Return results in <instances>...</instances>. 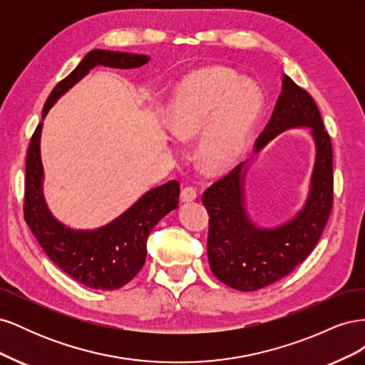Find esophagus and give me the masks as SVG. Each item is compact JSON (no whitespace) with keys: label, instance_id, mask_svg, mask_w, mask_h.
<instances>
[{"label":"esophagus","instance_id":"34e87169","mask_svg":"<svg viewBox=\"0 0 365 365\" xmlns=\"http://www.w3.org/2000/svg\"><path fill=\"white\" fill-rule=\"evenodd\" d=\"M197 197V193H196V189L192 185H187L184 187V189L181 190V201L182 202H190V201H195Z\"/></svg>","mask_w":365,"mask_h":365}]
</instances>
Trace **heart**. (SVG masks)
Returning a JSON list of instances; mask_svg holds the SVG:
<instances>
[{
    "instance_id": "obj_1",
    "label": "heart",
    "mask_w": 365,
    "mask_h": 365,
    "mask_svg": "<svg viewBox=\"0 0 365 365\" xmlns=\"http://www.w3.org/2000/svg\"><path fill=\"white\" fill-rule=\"evenodd\" d=\"M263 108V94L252 81L228 68H202L176 88L168 111L172 134L197 138L196 160L208 175L224 173L247 149Z\"/></svg>"
}]
</instances>
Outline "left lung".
Instances as JSON below:
<instances>
[{
  "label": "left lung",
  "instance_id": "8db88e82",
  "mask_svg": "<svg viewBox=\"0 0 365 365\" xmlns=\"http://www.w3.org/2000/svg\"><path fill=\"white\" fill-rule=\"evenodd\" d=\"M307 128L315 143V163L303 208L284 224L262 228L245 208V176L251 160L240 163L202 195L208 212L207 254L213 274L237 291H257L279 282L306 260L323 235L334 202L332 145L311 94L289 76L272 115L257 138L256 153L282 132Z\"/></svg>",
  "mask_w": 365,
  "mask_h": 365
}]
</instances>
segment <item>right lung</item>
Returning a JSON list of instances; mask_svg holds the SVG:
<instances>
[{
    "instance_id": "add662e5",
    "label": "right lung",
    "mask_w": 365,
    "mask_h": 365,
    "mask_svg": "<svg viewBox=\"0 0 365 365\" xmlns=\"http://www.w3.org/2000/svg\"><path fill=\"white\" fill-rule=\"evenodd\" d=\"M150 61L146 54L91 50L81 63L61 81L42 109V120L61 96L97 65L111 68H138ZM42 123L33 134L26 160L24 219L31 233L53 263L88 288L114 291L129 283L146 262V242L152 228L178 208L180 182L169 181L143 195L126 212L96 230H74L51 215L43 197L41 161Z\"/></svg>"
}]
</instances>
